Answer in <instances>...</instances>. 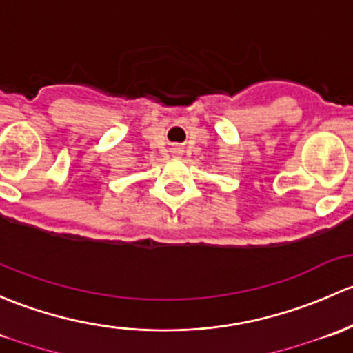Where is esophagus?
Here are the masks:
<instances>
[{
  "label": "esophagus",
  "instance_id": "esophagus-1",
  "mask_svg": "<svg viewBox=\"0 0 353 353\" xmlns=\"http://www.w3.org/2000/svg\"><path fill=\"white\" fill-rule=\"evenodd\" d=\"M172 152L175 156H180L181 154V148L180 146H175V148H172Z\"/></svg>",
  "mask_w": 353,
  "mask_h": 353
}]
</instances>
